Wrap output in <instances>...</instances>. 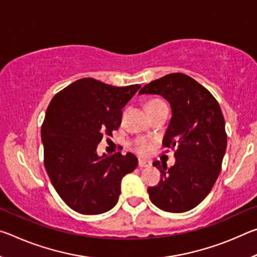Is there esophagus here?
Returning <instances> with one entry per match:
<instances>
[{
	"label": "esophagus",
	"mask_w": 257,
	"mask_h": 257,
	"mask_svg": "<svg viewBox=\"0 0 257 257\" xmlns=\"http://www.w3.org/2000/svg\"><path fill=\"white\" fill-rule=\"evenodd\" d=\"M152 163L150 161H146V160H139L138 161V167L139 168H149L151 167Z\"/></svg>",
	"instance_id": "obj_1"
}]
</instances>
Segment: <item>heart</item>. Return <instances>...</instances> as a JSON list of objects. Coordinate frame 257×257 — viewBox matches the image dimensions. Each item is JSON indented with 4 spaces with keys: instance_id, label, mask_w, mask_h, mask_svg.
I'll list each match as a JSON object with an SVG mask.
<instances>
[{
    "instance_id": "b5f03b06",
    "label": "heart",
    "mask_w": 257,
    "mask_h": 257,
    "mask_svg": "<svg viewBox=\"0 0 257 257\" xmlns=\"http://www.w3.org/2000/svg\"><path fill=\"white\" fill-rule=\"evenodd\" d=\"M161 104H165V103H164L163 101H161V99H158V98L151 99V101H149V102L146 103L147 111L151 110V108H153V107H156V106L161 105ZM137 151L139 152V153L145 154L146 152L149 151V146H147V145L145 144V142L141 141V142H138V144H137Z\"/></svg>"
}]
</instances>
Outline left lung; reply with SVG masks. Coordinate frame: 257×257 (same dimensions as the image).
Returning a JSON list of instances; mask_svg holds the SVG:
<instances>
[{
  "mask_svg": "<svg viewBox=\"0 0 257 257\" xmlns=\"http://www.w3.org/2000/svg\"><path fill=\"white\" fill-rule=\"evenodd\" d=\"M139 94L161 95L172 110L162 144L175 151L176 163H153L161 180L147 189L150 199L163 211H189L207 196L221 171L227 149L221 107L205 87L180 72L151 81Z\"/></svg>",
  "mask_w": 257,
  "mask_h": 257,
  "instance_id": "1",
  "label": "left lung"
}]
</instances>
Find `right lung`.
Segmentation results:
<instances>
[{"mask_svg":"<svg viewBox=\"0 0 257 257\" xmlns=\"http://www.w3.org/2000/svg\"><path fill=\"white\" fill-rule=\"evenodd\" d=\"M139 85L115 87L82 78L54 95L42 124L44 165L67 205L80 214H101L115 205L121 180L138 160L132 153L98 156L104 135L112 136L122 108Z\"/></svg>","mask_w":257,"mask_h":257,"instance_id":"obj_1","label":"right lung"}]
</instances>
